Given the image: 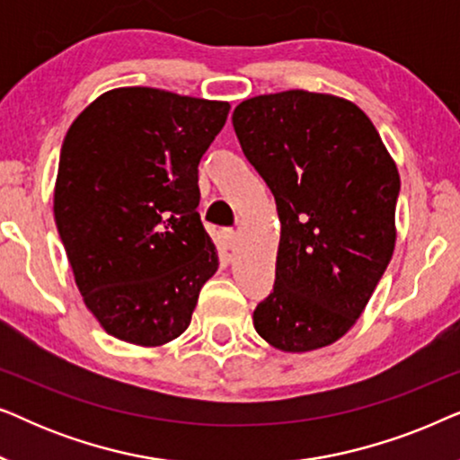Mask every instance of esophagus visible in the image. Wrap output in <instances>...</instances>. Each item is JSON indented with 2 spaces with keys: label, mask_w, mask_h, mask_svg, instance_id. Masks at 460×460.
<instances>
[{
  "label": "esophagus",
  "mask_w": 460,
  "mask_h": 460,
  "mask_svg": "<svg viewBox=\"0 0 460 460\" xmlns=\"http://www.w3.org/2000/svg\"><path fill=\"white\" fill-rule=\"evenodd\" d=\"M222 243H224V247H228V249L234 247V243H236V232L232 230V228H224V230H222Z\"/></svg>",
  "instance_id": "esophagus-1"
}]
</instances>
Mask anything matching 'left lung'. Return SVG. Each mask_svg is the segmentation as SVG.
I'll list each match as a JSON object with an SVG mask.
<instances>
[{
  "label": "left lung",
  "mask_w": 460,
  "mask_h": 460,
  "mask_svg": "<svg viewBox=\"0 0 460 460\" xmlns=\"http://www.w3.org/2000/svg\"><path fill=\"white\" fill-rule=\"evenodd\" d=\"M232 125L280 217L276 280L255 307V331L282 351L335 343L360 318L392 260L395 163L370 119L329 93L244 100Z\"/></svg>",
  "instance_id": "obj_1"
}]
</instances>
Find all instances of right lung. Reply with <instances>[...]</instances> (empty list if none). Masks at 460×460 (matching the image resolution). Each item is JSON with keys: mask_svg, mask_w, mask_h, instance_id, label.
<instances>
[{"mask_svg": "<svg viewBox=\"0 0 460 460\" xmlns=\"http://www.w3.org/2000/svg\"><path fill=\"white\" fill-rule=\"evenodd\" d=\"M228 102L121 87L62 142L54 219L84 301L109 335L163 345L190 324L219 266L197 211L199 163Z\"/></svg>", "mask_w": 460, "mask_h": 460, "instance_id": "obj_1", "label": "right lung"}]
</instances>
